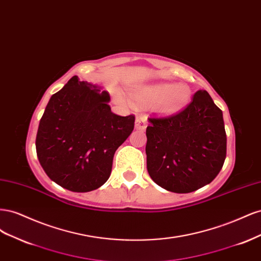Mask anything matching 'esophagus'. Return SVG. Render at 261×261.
I'll return each mask as SVG.
<instances>
[{"instance_id":"34e87169","label":"esophagus","mask_w":261,"mask_h":261,"mask_svg":"<svg viewBox=\"0 0 261 261\" xmlns=\"http://www.w3.org/2000/svg\"><path fill=\"white\" fill-rule=\"evenodd\" d=\"M147 117L145 115H138L136 117V121H135V127L136 129H140V130H144L147 127Z\"/></svg>"}]
</instances>
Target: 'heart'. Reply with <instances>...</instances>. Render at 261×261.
Listing matches in <instances>:
<instances>
[{"label":"heart","instance_id":"obj_1","mask_svg":"<svg viewBox=\"0 0 261 261\" xmlns=\"http://www.w3.org/2000/svg\"><path fill=\"white\" fill-rule=\"evenodd\" d=\"M133 97L140 105L159 102V109L163 113H174L184 108L191 99V90L185 85L173 86L171 84H158L145 87L133 93Z\"/></svg>","mask_w":261,"mask_h":261}]
</instances>
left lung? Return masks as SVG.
I'll use <instances>...</instances> for the list:
<instances>
[{
    "instance_id": "left-lung-1",
    "label": "left lung",
    "mask_w": 261,
    "mask_h": 261,
    "mask_svg": "<svg viewBox=\"0 0 261 261\" xmlns=\"http://www.w3.org/2000/svg\"><path fill=\"white\" fill-rule=\"evenodd\" d=\"M147 170L162 188L192 193L215 179L226 156L222 111L206 90L169 116L148 118Z\"/></svg>"
}]
</instances>
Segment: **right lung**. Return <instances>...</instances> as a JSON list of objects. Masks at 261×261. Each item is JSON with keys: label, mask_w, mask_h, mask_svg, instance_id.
Here are the masks:
<instances>
[{"label": "right lung", "mask_w": 261, "mask_h": 261, "mask_svg": "<svg viewBox=\"0 0 261 261\" xmlns=\"http://www.w3.org/2000/svg\"><path fill=\"white\" fill-rule=\"evenodd\" d=\"M101 93L73 76L51 97L39 123L36 150L42 169L70 192H91L112 171L116 149L130 135L135 116L116 115Z\"/></svg>", "instance_id": "add662e5"}]
</instances>
